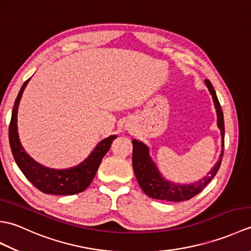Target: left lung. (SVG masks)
<instances>
[{
	"label": "left lung",
	"mask_w": 251,
	"mask_h": 251,
	"mask_svg": "<svg viewBox=\"0 0 251 251\" xmlns=\"http://www.w3.org/2000/svg\"><path fill=\"white\" fill-rule=\"evenodd\" d=\"M205 83L212 96V99H214L218 115V126H219L221 130L222 148H225V120H223V112L210 81L209 79H205ZM132 147H134V150H132V167H134L136 178L142 191L148 196L152 197V199L169 201H188L201 193L206 188V185L210 182L211 179L217 175L222 162L223 151H225L222 149L219 161H218L215 167L210 170L209 174L205 178L201 179L195 183L180 185L170 183L161 177L156 166L152 162L150 155H149V149L146 145L137 140H132Z\"/></svg>",
	"instance_id": "8db88e82"
}]
</instances>
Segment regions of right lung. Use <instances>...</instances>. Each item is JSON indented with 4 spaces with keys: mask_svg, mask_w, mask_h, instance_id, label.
<instances>
[{
    "mask_svg": "<svg viewBox=\"0 0 251 251\" xmlns=\"http://www.w3.org/2000/svg\"><path fill=\"white\" fill-rule=\"evenodd\" d=\"M29 79H26L21 86L17 98L15 100L12 119H10L8 127L9 146L12 149L15 162L25 176V178L43 193L72 195L83 192L92 183L101 161H102L106 152L110 150L112 141L115 139L116 136H110L99 142L98 146L90 153V155L75 167L68 169H51L36 163L21 147L17 132L18 104Z\"/></svg>",
    "mask_w": 251,
    "mask_h": 251,
    "instance_id": "add662e5",
    "label": "right lung"
}]
</instances>
